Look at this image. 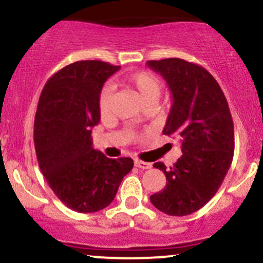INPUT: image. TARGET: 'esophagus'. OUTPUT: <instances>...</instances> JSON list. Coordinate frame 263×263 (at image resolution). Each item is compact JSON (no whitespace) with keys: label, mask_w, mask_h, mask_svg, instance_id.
Segmentation results:
<instances>
[{"label":"esophagus","mask_w":263,"mask_h":263,"mask_svg":"<svg viewBox=\"0 0 263 263\" xmlns=\"http://www.w3.org/2000/svg\"><path fill=\"white\" fill-rule=\"evenodd\" d=\"M134 164H135V166H137V168H139V169H151L152 168L151 163L143 162V160H139V159H135Z\"/></svg>","instance_id":"obj_1"}]
</instances>
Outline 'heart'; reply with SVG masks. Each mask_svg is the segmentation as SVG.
Masks as SVG:
<instances>
[{"mask_svg": "<svg viewBox=\"0 0 263 263\" xmlns=\"http://www.w3.org/2000/svg\"><path fill=\"white\" fill-rule=\"evenodd\" d=\"M125 83L137 92L138 98L143 105H148V104L155 105L159 100L160 94H162L160 81L149 72H133V74L126 76ZM110 100H111V89H110V86H104L99 94V110L103 115L108 112Z\"/></svg>", "mask_w": 263, "mask_h": 263, "instance_id": "b5f03b06", "label": "heart"}]
</instances>
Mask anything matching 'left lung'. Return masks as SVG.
Returning a JSON list of instances; mask_svg holds the SVG:
<instances>
[{
	"instance_id": "obj_1",
	"label": "left lung",
	"mask_w": 263,
	"mask_h": 263,
	"mask_svg": "<svg viewBox=\"0 0 263 263\" xmlns=\"http://www.w3.org/2000/svg\"><path fill=\"white\" fill-rule=\"evenodd\" d=\"M146 65L163 76L172 94L163 134L178 138L182 146V157L171 168L154 163L166 184L151 202L169 216H188L210 202L230 169L233 120L221 86L202 66L177 58Z\"/></svg>"
}]
</instances>
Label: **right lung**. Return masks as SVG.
<instances>
[{
  "label": "right lung",
  "mask_w": 263,
  "mask_h": 263,
  "mask_svg": "<svg viewBox=\"0 0 263 263\" xmlns=\"http://www.w3.org/2000/svg\"><path fill=\"white\" fill-rule=\"evenodd\" d=\"M119 69L99 60L76 61L53 74L39 99L33 124L39 165L58 198L79 213L108 207L134 165L132 158L110 159L92 148L99 94Z\"/></svg>",
  "instance_id": "1"
}]
</instances>
